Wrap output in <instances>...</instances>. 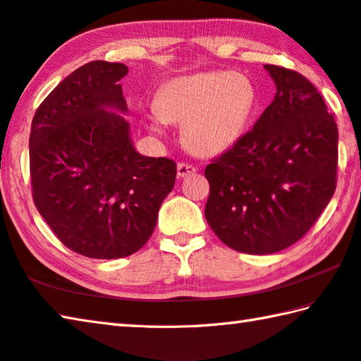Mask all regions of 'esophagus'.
<instances>
[{
    "label": "esophagus",
    "instance_id": "34e87169",
    "mask_svg": "<svg viewBox=\"0 0 361 361\" xmlns=\"http://www.w3.org/2000/svg\"><path fill=\"white\" fill-rule=\"evenodd\" d=\"M195 170L197 169H195L192 164H188V162H180L178 167H176V172H178V176H181V178H185L188 175H192Z\"/></svg>",
    "mask_w": 361,
    "mask_h": 361
}]
</instances>
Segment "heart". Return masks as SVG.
<instances>
[{"label":"heart","mask_w":361,"mask_h":361,"mask_svg":"<svg viewBox=\"0 0 361 361\" xmlns=\"http://www.w3.org/2000/svg\"><path fill=\"white\" fill-rule=\"evenodd\" d=\"M256 105L255 85L232 71H204L173 78L157 90L154 130L183 122L186 145L197 154L213 156L239 142Z\"/></svg>","instance_id":"b5f03b06"}]
</instances>
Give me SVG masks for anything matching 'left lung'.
Here are the masks:
<instances>
[{"label":"left lung","mask_w":361,"mask_h":361,"mask_svg":"<svg viewBox=\"0 0 361 361\" xmlns=\"http://www.w3.org/2000/svg\"><path fill=\"white\" fill-rule=\"evenodd\" d=\"M276 99L231 149L205 167V218L237 252L269 255L312 228L338 178V126L315 85L298 71L264 65Z\"/></svg>","instance_id":"1"}]
</instances>
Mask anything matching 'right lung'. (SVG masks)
Masks as SVG:
<instances>
[{
    "label": "right lung",
    "instance_id": "right-lung-1",
    "mask_svg": "<svg viewBox=\"0 0 361 361\" xmlns=\"http://www.w3.org/2000/svg\"><path fill=\"white\" fill-rule=\"evenodd\" d=\"M126 65L89 62L66 76L36 109L30 132L33 202L57 239L95 259L138 252L156 228L172 191L176 164L133 148L127 111Z\"/></svg>",
    "mask_w": 361,
    "mask_h": 361
}]
</instances>
